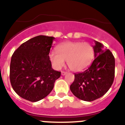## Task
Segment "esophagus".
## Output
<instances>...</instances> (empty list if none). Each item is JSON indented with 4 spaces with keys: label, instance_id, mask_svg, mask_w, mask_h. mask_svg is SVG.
<instances>
[{
    "label": "esophagus",
    "instance_id": "obj_1",
    "mask_svg": "<svg viewBox=\"0 0 125 125\" xmlns=\"http://www.w3.org/2000/svg\"><path fill=\"white\" fill-rule=\"evenodd\" d=\"M67 72H65V71H62V75H65V74H67Z\"/></svg>",
    "mask_w": 125,
    "mask_h": 125
}]
</instances>
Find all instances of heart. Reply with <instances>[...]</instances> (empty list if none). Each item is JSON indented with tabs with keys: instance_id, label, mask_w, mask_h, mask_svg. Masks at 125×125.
I'll return each mask as SVG.
<instances>
[{
	"instance_id": "b5f03b06",
	"label": "heart",
	"mask_w": 125,
	"mask_h": 125,
	"mask_svg": "<svg viewBox=\"0 0 125 125\" xmlns=\"http://www.w3.org/2000/svg\"><path fill=\"white\" fill-rule=\"evenodd\" d=\"M57 52L52 51L49 57L56 69H60L67 60L68 67L74 72H81L86 69L92 63L94 50L88 42H65L58 45Z\"/></svg>"
}]
</instances>
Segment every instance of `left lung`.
Listing matches in <instances>:
<instances>
[{"label":"left lung","instance_id":"8db88e82","mask_svg":"<svg viewBox=\"0 0 125 125\" xmlns=\"http://www.w3.org/2000/svg\"><path fill=\"white\" fill-rule=\"evenodd\" d=\"M93 50L95 59L92 65L83 72L75 73L74 81L70 86L76 97L91 102L100 98L109 90L114 81L115 59L109 50L95 41Z\"/></svg>","mask_w":125,"mask_h":125}]
</instances>
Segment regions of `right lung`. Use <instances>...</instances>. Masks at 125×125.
Listing matches in <instances>:
<instances>
[{
	"mask_svg": "<svg viewBox=\"0 0 125 125\" xmlns=\"http://www.w3.org/2000/svg\"><path fill=\"white\" fill-rule=\"evenodd\" d=\"M54 37L38 35L23 43L12 54L10 81L21 98L37 102L48 96L61 72L51 67L49 57Z\"/></svg>",
	"mask_w": 125,
	"mask_h": 125,
	"instance_id": "obj_1",
	"label": "right lung"
}]
</instances>
